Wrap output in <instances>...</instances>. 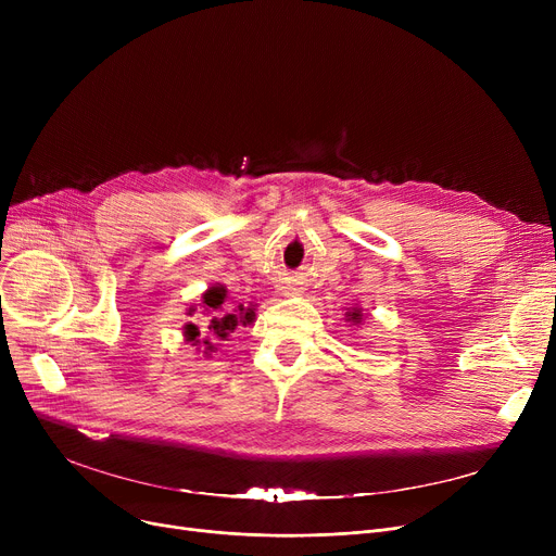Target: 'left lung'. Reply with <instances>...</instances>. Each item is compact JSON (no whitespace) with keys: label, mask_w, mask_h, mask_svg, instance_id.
Here are the masks:
<instances>
[{"label":"left lung","mask_w":556,"mask_h":556,"mask_svg":"<svg viewBox=\"0 0 556 556\" xmlns=\"http://www.w3.org/2000/svg\"><path fill=\"white\" fill-rule=\"evenodd\" d=\"M344 319H346V323H352V325H363V308H358V306L346 308Z\"/></svg>","instance_id":"1"}]
</instances>
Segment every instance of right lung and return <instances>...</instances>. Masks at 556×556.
<instances>
[{"mask_svg":"<svg viewBox=\"0 0 556 556\" xmlns=\"http://www.w3.org/2000/svg\"><path fill=\"white\" fill-rule=\"evenodd\" d=\"M227 300V288L223 283H212L207 290H204L200 304L189 306L187 315L198 313V308H202L200 313L204 315V319L200 325L187 323L182 327V336L185 342H189L195 354H202V358H212V354L216 352V342L218 340H227L229 333H233L239 325H252L254 323V304L243 306L239 304V308L229 311L225 306Z\"/></svg>","mask_w":556,"mask_h":556,"instance_id":"add662e5","label":"right lung"}]
</instances>
